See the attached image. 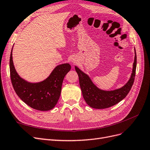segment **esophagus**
I'll return each mask as SVG.
<instances>
[{"mask_svg":"<svg viewBox=\"0 0 150 150\" xmlns=\"http://www.w3.org/2000/svg\"><path fill=\"white\" fill-rule=\"evenodd\" d=\"M73 62L74 64H75V61H74H74H73V62Z\"/></svg>","mask_w":150,"mask_h":150,"instance_id":"34e87169","label":"esophagus"}]
</instances>
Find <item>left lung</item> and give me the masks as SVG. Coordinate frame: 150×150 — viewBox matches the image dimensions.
Masks as SVG:
<instances>
[{"label": "left lung", "mask_w": 150, "mask_h": 150, "mask_svg": "<svg viewBox=\"0 0 150 150\" xmlns=\"http://www.w3.org/2000/svg\"><path fill=\"white\" fill-rule=\"evenodd\" d=\"M134 50L135 59L130 78L123 86L114 90H104L99 88L94 84L89 76L81 70L78 67H75L79 77L83 96L88 106L99 109L108 108L121 101L128 95L134 84L137 67V54L135 49Z\"/></svg>", "instance_id": "left-lung-1"}]
</instances>
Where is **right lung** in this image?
<instances>
[{"label":"right lung","instance_id":"add662e5","mask_svg":"<svg viewBox=\"0 0 150 150\" xmlns=\"http://www.w3.org/2000/svg\"><path fill=\"white\" fill-rule=\"evenodd\" d=\"M13 47L10 57V71L16 95L33 109L42 111L53 109L59 101L62 82L71 69L70 65L68 63L58 65L46 79L36 83L29 82L22 79L16 71L12 57Z\"/></svg>","mask_w":150,"mask_h":150}]
</instances>
